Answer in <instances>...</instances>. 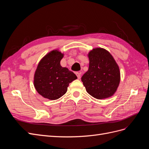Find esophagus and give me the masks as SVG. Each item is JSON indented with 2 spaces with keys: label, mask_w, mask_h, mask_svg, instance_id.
Here are the masks:
<instances>
[{
  "label": "esophagus",
  "mask_w": 149,
  "mask_h": 149,
  "mask_svg": "<svg viewBox=\"0 0 149 149\" xmlns=\"http://www.w3.org/2000/svg\"><path fill=\"white\" fill-rule=\"evenodd\" d=\"M76 75L77 76V77H78V79H80L81 78V73H79V72H76Z\"/></svg>",
  "instance_id": "obj_1"
}]
</instances>
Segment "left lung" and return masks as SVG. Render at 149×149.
I'll return each mask as SVG.
<instances>
[{
	"instance_id": "1",
	"label": "left lung",
	"mask_w": 149,
	"mask_h": 149,
	"mask_svg": "<svg viewBox=\"0 0 149 149\" xmlns=\"http://www.w3.org/2000/svg\"><path fill=\"white\" fill-rule=\"evenodd\" d=\"M89 69L81 81L90 95L97 100L112 96L120 83L119 68L113 56L106 49H93L88 53Z\"/></svg>"
}]
</instances>
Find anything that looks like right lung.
I'll return each instance as SVG.
<instances>
[{"label": "right lung", "instance_id": "right-lung-1", "mask_svg": "<svg viewBox=\"0 0 149 149\" xmlns=\"http://www.w3.org/2000/svg\"><path fill=\"white\" fill-rule=\"evenodd\" d=\"M63 54L57 49L48 53L40 60L34 74V86L43 97L58 100L66 93L69 84L77 76L60 65Z\"/></svg>", "mask_w": 149, "mask_h": 149}]
</instances>
